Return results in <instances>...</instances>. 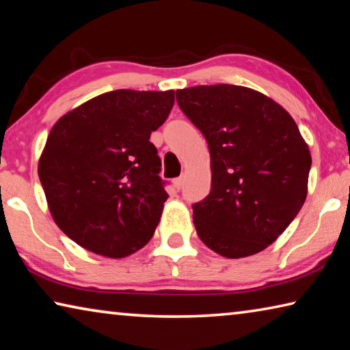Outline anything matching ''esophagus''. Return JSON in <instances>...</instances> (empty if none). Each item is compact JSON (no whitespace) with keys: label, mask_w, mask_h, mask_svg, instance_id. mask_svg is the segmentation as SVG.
Segmentation results:
<instances>
[{"label":"esophagus","mask_w":350,"mask_h":350,"mask_svg":"<svg viewBox=\"0 0 350 350\" xmlns=\"http://www.w3.org/2000/svg\"><path fill=\"white\" fill-rule=\"evenodd\" d=\"M173 185L176 189H180L183 187V179L182 177H176V179L173 180Z\"/></svg>","instance_id":"1"}]
</instances>
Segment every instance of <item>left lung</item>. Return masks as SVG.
<instances>
[{
    "label": "left lung",
    "mask_w": 350,
    "mask_h": 350,
    "mask_svg": "<svg viewBox=\"0 0 350 350\" xmlns=\"http://www.w3.org/2000/svg\"><path fill=\"white\" fill-rule=\"evenodd\" d=\"M176 100L208 142L211 191L193 205L200 241L230 259L262 252L307 196L312 157L298 125L275 100L245 86L187 88Z\"/></svg>",
    "instance_id": "obj_1"
}]
</instances>
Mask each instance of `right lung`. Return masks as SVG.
<instances>
[{"mask_svg":"<svg viewBox=\"0 0 350 350\" xmlns=\"http://www.w3.org/2000/svg\"><path fill=\"white\" fill-rule=\"evenodd\" d=\"M173 105L174 91L117 90L52 126L40 182L55 224L80 247L118 259L152 238L168 194L150 135Z\"/></svg>","mask_w":350,"mask_h":350,"instance_id":"add662e5","label":"right lung"}]
</instances>
